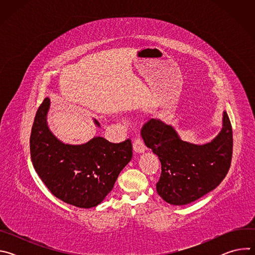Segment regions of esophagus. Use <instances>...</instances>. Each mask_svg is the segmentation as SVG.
I'll use <instances>...</instances> for the list:
<instances>
[{"mask_svg":"<svg viewBox=\"0 0 255 255\" xmlns=\"http://www.w3.org/2000/svg\"><path fill=\"white\" fill-rule=\"evenodd\" d=\"M133 149L137 153H143L145 151V145L139 137H137L133 142Z\"/></svg>","mask_w":255,"mask_h":255,"instance_id":"obj_1","label":"esophagus"}]
</instances>
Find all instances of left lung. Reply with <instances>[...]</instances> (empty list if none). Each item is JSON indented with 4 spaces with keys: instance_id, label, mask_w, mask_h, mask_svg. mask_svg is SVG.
Here are the masks:
<instances>
[{
    "instance_id": "8db88e82",
    "label": "left lung",
    "mask_w": 255,
    "mask_h": 255,
    "mask_svg": "<svg viewBox=\"0 0 255 255\" xmlns=\"http://www.w3.org/2000/svg\"><path fill=\"white\" fill-rule=\"evenodd\" d=\"M141 136L161 162L156 191L170 205H187L210 193L230 168L233 136L226 111L220 133L206 144L184 141L171 125L159 119L145 123Z\"/></svg>"
}]
</instances>
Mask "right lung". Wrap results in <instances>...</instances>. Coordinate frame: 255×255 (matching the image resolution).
Listing matches in <instances>:
<instances>
[{
    "instance_id": "obj_1",
    "label": "right lung",
    "mask_w": 255,
    "mask_h": 255,
    "mask_svg": "<svg viewBox=\"0 0 255 255\" xmlns=\"http://www.w3.org/2000/svg\"><path fill=\"white\" fill-rule=\"evenodd\" d=\"M50 100L38 108L30 136L33 166L59 200L79 208H93L110 193L121 170L132 158L131 140L111 143L94 137L80 145L65 144L47 125ZM95 124L100 123L94 119Z\"/></svg>"
}]
</instances>
